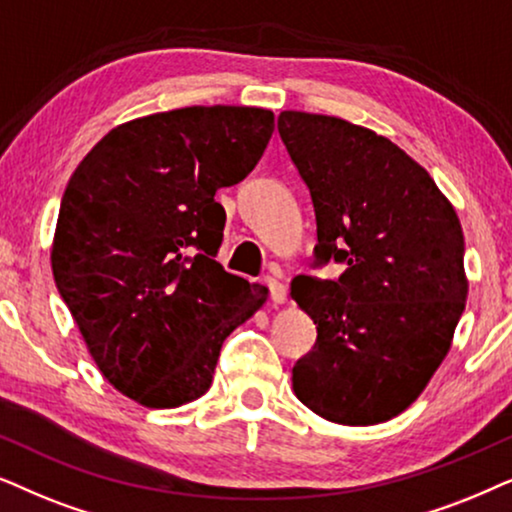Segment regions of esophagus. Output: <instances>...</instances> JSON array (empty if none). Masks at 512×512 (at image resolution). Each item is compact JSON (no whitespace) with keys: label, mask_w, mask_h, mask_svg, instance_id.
Wrapping results in <instances>:
<instances>
[{"label":"esophagus","mask_w":512,"mask_h":512,"mask_svg":"<svg viewBox=\"0 0 512 512\" xmlns=\"http://www.w3.org/2000/svg\"><path fill=\"white\" fill-rule=\"evenodd\" d=\"M267 288L271 292V302L274 304H285V299H288V288L278 281V278H267Z\"/></svg>","instance_id":"esophagus-1"}]
</instances>
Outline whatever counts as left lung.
<instances>
[{"mask_svg":"<svg viewBox=\"0 0 512 512\" xmlns=\"http://www.w3.org/2000/svg\"><path fill=\"white\" fill-rule=\"evenodd\" d=\"M278 133L311 192L318 264H346L337 281L290 285L318 330L292 391L332 424H381L452 349L468 297L461 222L428 170L370 128L281 112Z\"/></svg>","mask_w":512,"mask_h":512,"instance_id":"1","label":"left lung"}]
</instances>
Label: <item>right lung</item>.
<instances>
[{
	"label": "right lung",
	"instance_id": "add662e5",
	"mask_svg": "<svg viewBox=\"0 0 512 512\" xmlns=\"http://www.w3.org/2000/svg\"><path fill=\"white\" fill-rule=\"evenodd\" d=\"M271 133L262 107L149 114L112 128L67 182L53 278L102 377L138 405L199 400L224 339L267 302L215 260V192L257 166Z\"/></svg>",
	"mask_w": 512,
	"mask_h": 512
}]
</instances>
